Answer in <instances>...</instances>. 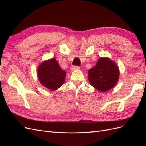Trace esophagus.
Here are the masks:
<instances>
[{
    "instance_id": "1",
    "label": "esophagus",
    "mask_w": 146,
    "mask_h": 146,
    "mask_svg": "<svg viewBox=\"0 0 146 146\" xmlns=\"http://www.w3.org/2000/svg\"><path fill=\"white\" fill-rule=\"evenodd\" d=\"M78 69H80V67L77 66H72L71 68H70V70H71L72 71H73V70H78Z\"/></svg>"
}]
</instances>
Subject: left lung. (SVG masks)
<instances>
[{
	"label": "left lung",
	"mask_w": 146,
	"mask_h": 146,
	"mask_svg": "<svg viewBox=\"0 0 146 146\" xmlns=\"http://www.w3.org/2000/svg\"><path fill=\"white\" fill-rule=\"evenodd\" d=\"M119 69L116 63L108 57H100L96 66L88 70L91 85L100 92L110 90L116 85Z\"/></svg>",
	"instance_id": "8db88e82"
}]
</instances>
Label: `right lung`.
<instances>
[{
	"label": "right lung",
	"instance_id": "add662e5",
	"mask_svg": "<svg viewBox=\"0 0 146 146\" xmlns=\"http://www.w3.org/2000/svg\"><path fill=\"white\" fill-rule=\"evenodd\" d=\"M38 78L41 85L51 91H55L65 82L66 72L60 68L55 58L44 61L38 66Z\"/></svg>",
	"mask_w": 146,
	"mask_h": 146
}]
</instances>
